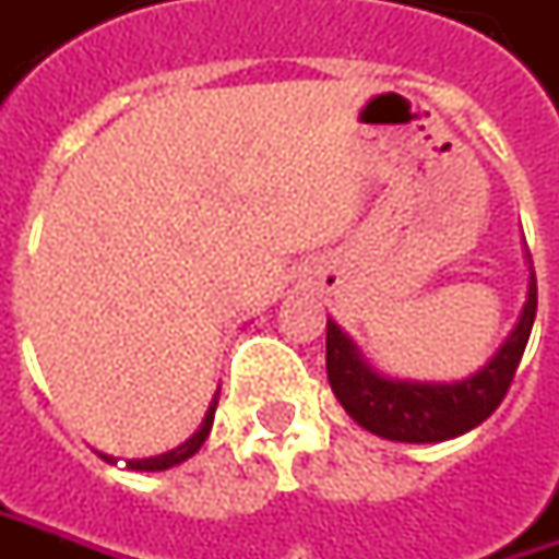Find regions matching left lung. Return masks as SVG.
I'll return each instance as SVG.
<instances>
[{"label":"left lung","instance_id":"1","mask_svg":"<svg viewBox=\"0 0 559 559\" xmlns=\"http://www.w3.org/2000/svg\"><path fill=\"white\" fill-rule=\"evenodd\" d=\"M535 309H538V284L532 275L528 300L522 306L520 322L503 341V347L491 356V362L481 372L453 384L378 378L359 359L350 337L328 319L325 366L331 391L356 423L388 441L431 444V441L456 438L485 423L507 397L532 334Z\"/></svg>","mask_w":559,"mask_h":559}]
</instances>
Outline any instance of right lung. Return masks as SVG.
I'll return each mask as SVG.
<instances>
[{
    "instance_id": "1",
    "label": "right lung",
    "mask_w": 559,
    "mask_h": 559,
    "mask_svg": "<svg viewBox=\"0 0 559 559\" xmlns=\"http://www.w3.org/2000/svg\"><path fill=\"white\" fill-rule=\"evenodd\" d=\"M222 391V388H218ZM218 391H215V397H212V403H209L206 409V419H203V425L183 441L181 448L168 450V453H158V456H150V460H128V469H140V473H162V469H171V466H178V463H183V460H190L197 450L203 448V441L209 438V428H212V419H215V406H218ZM106 463H115V456H103Z\"/></svg>"
}]
</instances>
